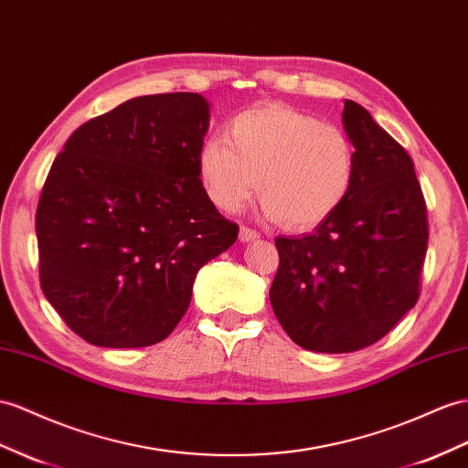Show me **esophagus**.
I'll use <instances>...</instances> for the list:
<instances>
[{"mask_svg": "<svg viewBox=\"0 0 468 468\" xmlns=\"http://www.w3.org/2000/svg\"><path fill=\"white\" fill-rule=\"evenodd\" d=\"M259 239V233L249 229V227H241V231H239V241L241 243H250V241H257Z\"/></svg>", "mask_w": 468, "mask_h": 468, "instance_id": "esophagus-1", "label": "esophagus"}]
</instances>
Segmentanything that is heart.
I'll return each mask as SVG.
<instances>
[{
  "mask_svg": "<svg viewBox=\"0 0 468 468\" xmlns=\"http://www.w3.org/2000/svg\"><path fill=\"white\" fill-rule=\"evenodd\" d=\"M197 174L221 211L241 209L257 189L271 223L308 231L340 209L356 176V150L340 126L284 104H257L199 146Z\"/></svg>",
  "mask_w": 468,
  "mask_h": 468,
  "instance_id": "1",
  "label": "heart"
}]
</instances>
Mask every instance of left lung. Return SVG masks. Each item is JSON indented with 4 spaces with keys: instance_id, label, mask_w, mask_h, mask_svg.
Wrapping results in <instances>:
<instances>
[{
    "instance_id": "1",
    "label": "left lung",
    "mask_w": 468,
    "mask_h": 468,
    "mask_svg": "<svg viewBox=\"0 0 468 468\" xmlns=\"http://www.w3.org/2000/svg\"><path fill=\"white\" fill-rule=\"evenodd\" d=\"M342 124L356 150L350 194L313 233L274 239L269 292L291 340L322 354L367 348L415 306L429 239L410 154L354 101Z\"/></svg>"
}]
</instances>
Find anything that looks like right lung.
<instances>
[{
	"instance_id": "right-lung-1",
	"label": "right lung",
	"mask_w": 468,
	"mask_h": 468,
	"mask_svg": "<svg viewBox=\"0 0 468 468\" xmlns=\"http://www.w3.org/2000/svg\"><path fill=\"white\" fill-rule=\"evenodd\" d=\"M209 102L148 94L67 140L35 218L41 289L67 326L102 348L172 334L197 271L237 241L197 174Z\"/></svg>"
}]
</instances>
